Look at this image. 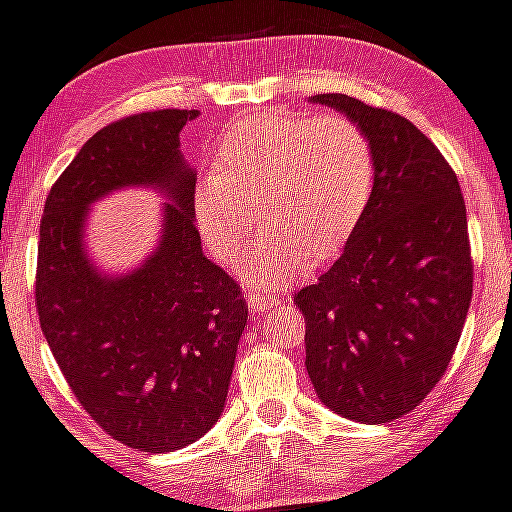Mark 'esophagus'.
Wrapping results in <instances>:
<instances>
[{
	"label": "esophagus",
	"mask_w": 512,
	"mask_h": 512,
	"mask_svg": "<svg viewBox=\"0 0 512 512\" xmlns=\"http://www.w3.org/2000/svg\"><path fill=\"white\" fill-rule=\"evenodd\" d=\"M246 302H248V307H251L253 312H266L269 307L277 305V297L266 295L264 289H248Z\"/></svg>",
	"instance_id": "34e87169"
}]
</instances>
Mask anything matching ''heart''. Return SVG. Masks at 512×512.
Masks as SVG:
<instances>
[{
	"label": "heart",
	"mask_w": 512,
	"mask_h": 512,
	"mask_svg": "<svg viewBox=\"0 0 512 512\" xmlns=\"http://www.w3.org/2000/svg\"><path fill=\"white\" fill-rule=\"evenodd\" d=\"M377 187V153L361 125L343 115H256L235 122L217 146V166L194 187V217L220 264L243 256L261 217L243 277L282 287L333 259L359 228Z\"/></svg>",
	"instance_id": "1"
}]
</instances>
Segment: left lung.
<instances>
[{
    "label": "left lung",
    "instance_id": "obj_1",
    "mask_svg": "<svg viewBox=\"0 0 512 512\" xmlns=\"http://www.w3.org/2000/svg\"><path fill=\"white\" fill-rule=\"evenodd\" d=\"M364 128L377 187L336 264L295 295L305 366L330 410L390 423L438 384L472 302V251L459 179L413 122L348 94H315Z\"/></svg>",
    "mask_w": 512,
    "mask_h": 512
}]
</instances>
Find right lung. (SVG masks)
<instances>
[{"label":"right lung","instance_id":"obj_1","mask_svg":"<svg viewBox=\"0 0 512 512\" xmlns=\"http://www.w3.org/2000/svg\"><path fill=\"white\" fill-rule=\"evenodd\" d=\"M197 110L112 122L81 146L45 200L35 310L81 408L115 441L164 454L217 423L246 328L241 284L202 253L194 171L179 133ZM167 194L159 248L140 270L107 278L83 251L88 205L112 188Z\"/></svg>","mask_w":512,"mask_h":512}]
</instances>
